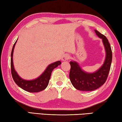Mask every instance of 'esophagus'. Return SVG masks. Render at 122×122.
I'll return each mask as SVG.
<instances>
[{
  "instance_id": "esophagus-1",
  "label": "esophagus",
  "mask_w": 122,
  "mask_h": 122,
  "mask_svg": "<svg viewBox=\"0 0 122 122\" xmlns=\"http://www.w3.org/2000/svg\"><path fill=\"white\" fill-rule=\"evenodd\" d=\"M69 58H70V56L69 55L65 54L63 55L62 57V60L66 61V60H68L69 59Z\"/></svg>"
}]
</instances>
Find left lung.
Instances as JSON below:
<instances>
[{"mask_svg":"<svg viewBox=\"0 0 122 122\" xmlns=\"http://www.w3.org/2000/svg\"><path fill=\"white\" fill-rule=\"evenodd\" d=\"M97 36L102 39L106 51L104 63L97 71L89 74L83 71L76 62H70L71 70L69 78L71 84L76 89L82 91H92L102 86L108 78L112 62V51L106 36L95 30Z\"/></svg>","mask_w":122,"mask_h":122,"instance_id":"left-lung-1","label":"left lung"}]
</instances>
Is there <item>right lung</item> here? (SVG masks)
Masks as SVG:
<instances>
[{
    "mask_svg": "<svg viewBox=\"0 0 122 122\" xmlns=\"http://www.w3.org/2000/svg\"><path fill=\"white\" fill-rule=\"evenodd\" d=\"M16 41L14 43L13 48H12L11 58V74L13 80L19 87L26 92H37L44 90L48 86L53 70L57 67L59 65H61V62L60 61H58L49 65L47 68L46 71L44 72V73L36 80H31V81H26V80L22 79L16 73L13 66V53Z\"/></svg>",
    "mask_w": 122,
    "mask_h": 122,
    "instance_id": "right-lung-1",
    "label": "right lung"
}]
</instances>
